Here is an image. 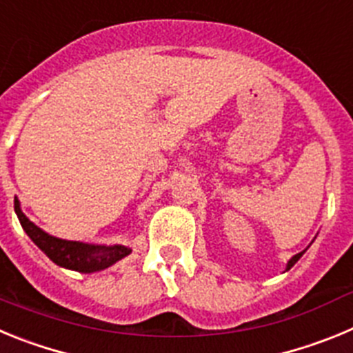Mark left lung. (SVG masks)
<instances>
[{
	"mask_svg": "<svg viewBox=\"0 0 353 353\" xmlns=\"http://www.w3.org/2000/svg\"><path fill=\"white\" fill-rule=\"evenodd\" d=\"M304 252H306V250H304ZM304 252L297 253V255H294V256H292V259H290V260H288V263H287V271H288V269H290V268H294V263H295V262H297V260H299V259H301V256H303V255H304Z\"/></svg>",
	"mask_w": 353,
	"mask_h": 353,
	"instance_id": "obj_1",
	"label": "left lung"
}]
</instances>
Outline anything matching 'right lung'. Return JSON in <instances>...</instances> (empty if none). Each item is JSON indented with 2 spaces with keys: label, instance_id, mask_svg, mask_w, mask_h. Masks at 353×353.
I'll return each mask as SVG.
<instances>
[{
  "label": "right lung",
  "instance_id": "obj_1",
  "mask_svg": "<svg viewBox=\"0 0 353 353\" xmlns=\"http://www.w3.org/2000/svg\"><path fill=\"white\" fill-rule=\"evenodd\" d=\"M15 214L21 221L22 228L26 232L30 239L37 244L54 263H58L61 268L72 269L79 272H97L101 269L110 268L117 260L125 259L132 253L128 246L123 244H88L79 243V241H65L59 237L49 236L42 228H38L33 221L28 220V216L21 211L17 196L14 200Z\"/></svg>",
  "mask_w": 353,
  "mask_h": 353
}]
</instances>
